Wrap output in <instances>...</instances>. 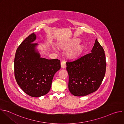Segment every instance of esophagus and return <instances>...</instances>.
Here are the masks:
<instances>
[{
	"instance_id": "obj_1",
	"label": "esophagus",
	"mask_w": 124,
	"mask_h": 124,
	"mask_svg": "<svg viewBox=\"0 0 124 124\" xmlns=\"http://www.w3.org/2000/svg\"><path fill=\"white\" fill-rule=\"evenodd\" d=\"M61 68H66V61H63L62 62H61Z\"/></svg>"
}]
</instances>
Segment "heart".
<instances>
[{
  "instance_id": "obj_1",
  "label": "heart",
  "mask_w": 124,
  "mask_h": 124,
  "mask_svg": "<svg viewBox=\"0 0 124 124\" xmlns=\"http://www.w3.org/2000/svg\"><path fill=\"white\" fill-rule=\"evenodd\" d=\"M80 42V40L78 39H69L63 43L59 44V46L64 50H67L72 47L71 49L67 51V56L70 59L75 60L80 56L84 50V46L82 45L78 44Z\"/></svg>"
}]
</instances>
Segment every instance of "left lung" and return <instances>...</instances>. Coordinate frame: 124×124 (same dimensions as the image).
<instances>
[{
    "label": "left lung",
    "mask_w": 124,
    "mask_h": 124,
    "mask_svg": "<svg viewBox=\"0 0 124 124\" xmlns=\"http://www.w3.org/2000/svg\"><path fill=\"white\" fill-rule=\"evenodd\" d=\"M69 89L76 96H84L97 91L104 77L107 63L103 47L96 39L90 54L68 61Z\"/></svg>",
    "instance_id": "1"
}]
</instances>
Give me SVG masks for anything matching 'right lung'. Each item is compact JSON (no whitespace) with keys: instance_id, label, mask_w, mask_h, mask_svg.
<instances>
[{"instance_id":"right-lung-1","label":"right lung","mask_w":124,"mask_h":124,"mask_svg":"<svg viewBox=\"0 0 124 124\" xmlns=\"http://www.w3.org/2000/svg\"><path fill=\"white\" fill-rule=\"evenodd\" d=\"M36 38L32 33L17 47L14 59V73L16 81L28 95L39 97L50 90L54 74L61 68L58 59L40 57L35 50L38 45L33 42Z\"/></svg>"}]
</instances>
